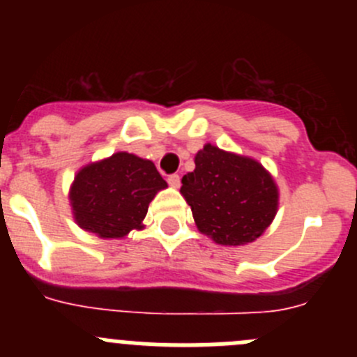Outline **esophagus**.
<instances>
[{"label":"esophagus","instance_id":"obj_1","mask_svg":"<svg viewBox=\"0 0 357 357\" xmlns=\"http://www.w3.org/2000/svg\"><path fill=\"white\" fill-rule=\"evenodd\" d=\"M167 183L172 186V188H179V185H181V178H179V174H171L167 178Z\"/></svg>","mask_w":357,"mask_h":357}]
</instances>
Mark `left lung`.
Returning <instances> with one entry per match:
<instances>
[{"label": "left lung", "mask_w": 357, "mask_h": 357, "mask_svg": "<svg viewBox=\"0 0 357 357\" xmlns=\"http://www.w3.org/2000/svg\"><path fill=\"white\" fill-rule=\"evenodd\" d=\"M181 193L202 233L221 245L254 242L271 225L278 190L269 172L252 158L205 145L195 171L181 179Z\"/></svg>", "instance_id": "obj_1"}]
</instances>
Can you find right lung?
<instances>
[{
  "mask_svg": "<svg viewBox=\"0 0 357 357\" xmlns=\"http://www.w3.org/2000/svg\"><path fill=\"white\" fill-rule=\"evenodd\" d=\"M167 183L153 162L119 152L77 172L70 204L77 225L102 238H122L142 229L149 204Z\"/></svg>",
  "mask_w": 357,
  "mask_h": 357,
  "instance_id": "1",
  "label": "right lung"
}]
</instances>
